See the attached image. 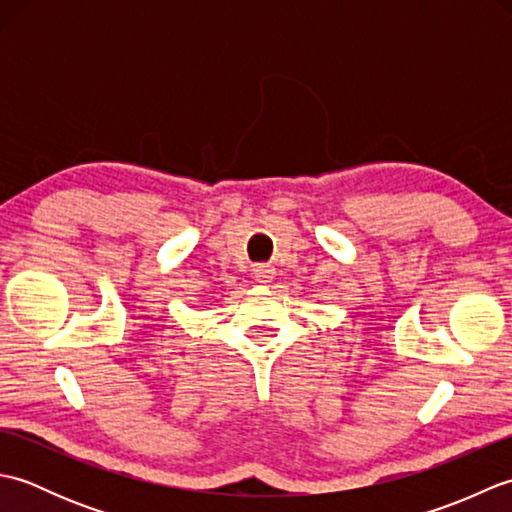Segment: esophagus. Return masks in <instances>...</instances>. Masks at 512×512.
Returning a JSON list of instances; mask_svg holds the SVG:
<instances>
[{
  "mask_svg": "<svg viewBox=\"0 0 512 512\" xmlns=\"http://www.w3.org/2000/svg\"><path fill=\"white\" fill-rule=\"evenodd\" d=\"M253 277L259 281V284H270L275 279V268L270 264H257L253 268Z\"/></svg>",
  "mask_w": 512,
  "mask_h": 512,
  "instance_id": "34e87169",
  "label": "esophagus"
}]
</instances>
